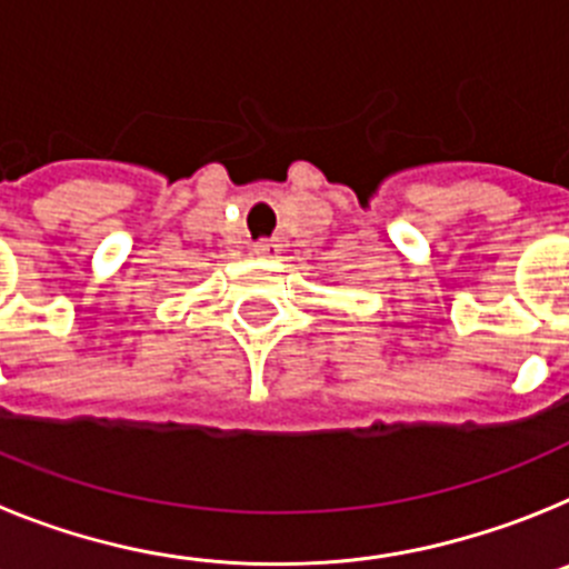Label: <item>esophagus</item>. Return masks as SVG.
<instances>
[{"mask_svg":"<svg viewBox=\"0 0 569 569\" xmlns=\"http://www.w3.org/2000/svg\"><path fill=\"white\" fill-rule=\"evenodd\" d=\"M253 253H256V256H261V259H273V256L279 253V244H276L273 239L253 241Z\"/></svg>","mask_w":569,"mask_h":569,"instance_id":"34e87169","label":"esophagus"}]
</instances>
